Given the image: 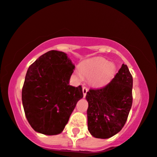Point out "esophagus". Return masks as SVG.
I'll return each instance as SVG.
<instances>
[{
  "label": "esophagus",
  "instance_id": "obj_1",
  "mask_svg": "<svg viewBox=\"0 0 157 157\" xmlns=\"http://www.w3.org/2000/svg\"><path fill=\"white\" fill-rule=\"evenodd\" d=\"M87 91H88L87 87H86V86H83V87H82V92H83V95H84V97L86 96Z\"/></svg>",
  "mask_w": 157,
  "mask_h": 157
}]
</instances>
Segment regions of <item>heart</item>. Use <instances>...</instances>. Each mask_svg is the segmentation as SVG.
I'll return each mask as SVG.
<instances>
[{"mask_svg": "<svg viewBox=\"0 0 157 157\" xmlns=\"http://www.w3.org/2000/svg\"><path fill=\"white\" fill-rule=\"evenodd\" d=\"M115 66L109 63L104 58L90 59L84 60L79 65V71L76 72L78 78H82V75L90 78V82L94 86H102L109 82L115 73Z\"/></svg>", "mask_w": 157, "mask_h": 157, "instance_id": "1", "label": "heart"}]
</instances>
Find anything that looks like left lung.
Here are the masks:
<instances>
[{"label":"left lung","mask_w":157,"mask_h":157,"mask_svg":"<svg viewBox=\"0 0 157 157\" xmlns=\"http://www.w3.org/2000/svg\"><path fill=\"white\" fill-rule=\"evenodd\" d=\"M132 75L123 64L106 86L86 93L88 130L93 137L107 139L122 129L132 108Z\"/></svg>","instance_id":"left-lung-1"}]
</instances>
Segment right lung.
Listing matches in <instances>:
<instances>
[{
	"label": "right lung",
	"instance_id": "right-lung-1",
	"mask_svg": "<svg viewBox=\"0 0 157 157\" xmlns=\"http://www.w3.org/2000/svg\"><path fill=\"white\" fill-rule=\"evenodd\" d=\"M75 69L65 53L50 51L29 66L22 101L25 117L34 131L46 135L61 133L78 100L82 86L69 84Z\"/></svg>",
	"mask_w": 157,
	"mask_h": 157
}]
</instances>
